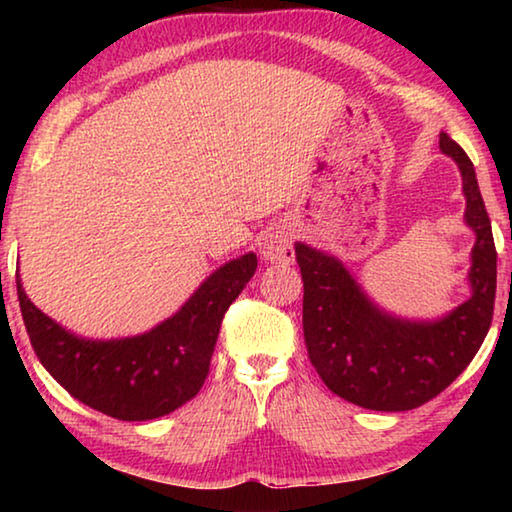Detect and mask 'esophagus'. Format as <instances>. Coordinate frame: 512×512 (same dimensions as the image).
<instances>
[{"label":"esophagus","instance_id":"34e87169","mask_svg":"<svg viewBox=\"0 0 512 512\" xmlns=\"http://www.w3.org/2000/svg\"><path fill=\"white\" fill-rule=\"evenodd\" d=\"M259 250L266 262L271 264H291L293 257V235L289 228L284 225H275V228H268L266 235L259 241Z\"/></svg>","mask_w":512,"mask_h":512}]
</instances>
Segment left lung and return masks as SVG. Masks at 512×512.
I'll return each mask as SVG.
<instances>
[{"label": "left lung", "instance_id": "obj_1", "mask_svg": "<svg viewBox=\"0 0 512 512\" xmlns=\"http://www.w3.org/2000/svg\"><path fill=\"white\" fill-rule=\"evenodd\" d=\"M440 151L461 171L465 225L476 237L467 271L472 293L445 316H395L368 296L339 257L296 244L309 359L329 391L370 411L418 409L443 393L470 366L492 323L497 250L474 164L447 133H440Z\"/></svg>", "mask_w": 512, "mask_h": 512}]
</instances>
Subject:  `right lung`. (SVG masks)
<instances>
[{
  "label": "right lung",
  "instance_id": "add662e5",
  "mask_svg": "<svg viewBox=\"0 0 512 512\" xmlns=\"http://www.w3.org/2000/svg\"><path fill=\"white\" fill-rule=\"evenodd\" d=\"M257 255L230 259L205 277L176 314L124 339H85L33 305L17 273V300L33 350L76 400L117 420L162 418L201 391L223 314L255 275Z\"/></svg>",
  "mask_w": 512,
  "mask_h": 512
}]
</instances>
